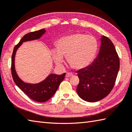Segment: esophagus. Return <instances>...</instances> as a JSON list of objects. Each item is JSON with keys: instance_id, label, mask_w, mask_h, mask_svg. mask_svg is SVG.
I'll return each mask as SVG.
<instances>
[{"instance_id": "1", "label": "esophagus", "mask_w": 132, "mask_h": 132, "mask_svg": "<svg viewBox=\"0 0 132 132\" xmlns=\"http://www.w3.org/2000/svg\"><path fill=\"white\" fill-rule=\"evenodd\" d=\"M73 75V73L68 72V73H66V75H65V76H66L67 78H70V77L72 76Z\"/></svg>"}]
</instances>
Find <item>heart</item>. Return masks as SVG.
<instances>
[{
    "label": "heart",
    "instance_id": "1",
    "mask_svg": "<svg viewBox=\"0 0 132 132\" xmlns=\"http://www.w3.org/2000/svg\"><path fill=\"white\" fill-rule=\"evenodd\" d=\"M56 48L52 51L51 55L57 64H61L63 57H66L72 68L81 70L88 67L95 58L98 43L95 37L90 34L75 33L59 39Z\"/></svg>",
    "mask_w": 132,
    "mask_h": 132
}]
</instances>
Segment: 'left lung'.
<instances>
[{"label":"left lung","instance_id":"1","mask_svg":"<svg viewBox=\"0 0 132 132\" xmlns=\"http://www.w3.org/2000/svg\"><path fill=\"white\" fill-rule=\"evenodd\" d=\"M120 59L108 37L101 38L98 57L88 67L78 71V95L89 102L100 101L112 90L120 69Z\"/></svg>","mask_w":132,"mask_h":132}]
</instances>
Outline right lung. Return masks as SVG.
Returning a JSON list of instances; mask_svg holds the SVG:
<instances>
[{
	"label": "right lung",
	"instance_id": "right-lung-1",
	"mask_svg": "<svg viewBox=\"0 0 132 132\" xmlns=\"http://www.w3.org/2000/svg\"><path fill=\"white\" fill-rule=\"evenodd\" d=\"M45 29H43L25 34L20 40L19 43L15 46L11 57V75L15 83L27 96L38 102H45L54 95L60 84L65 78V73H64L60 75L51 74L45 80L38 84L25 83L22 81L17 75L15 69L14 59L17 49L21 46L23 42L38 39L45 33Z\"/></svg>",
	"mask_w": 132,
	"mask_h": 132
}]
</instances>
